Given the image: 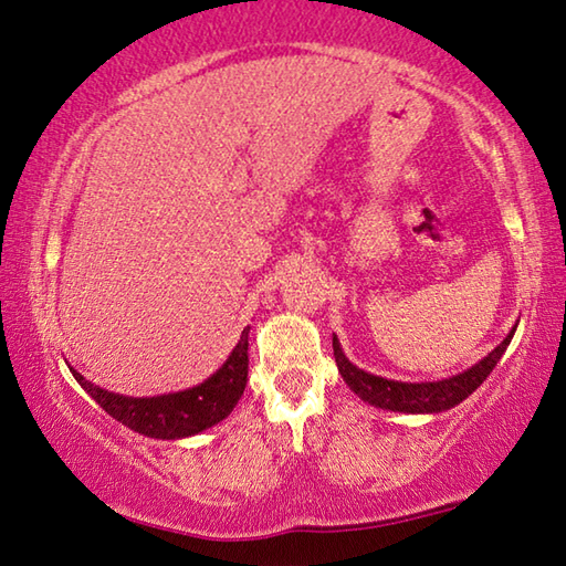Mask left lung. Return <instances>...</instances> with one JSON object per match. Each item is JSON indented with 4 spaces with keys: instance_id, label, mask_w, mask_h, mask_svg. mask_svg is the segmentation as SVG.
<instances>
[{
    "instance_id": "obj_1",
    "label": "left lung",
    "mask_w": 566,
    "mask_h": 566,
    "mask_svg": "<svg viewBox=\"0 0 566 566\" xmlns=\"http://www.w3.org/2000/svg\"><path fill=\"white\" fill-rule=\"evenodd\" d=\"M515 328H517V324L513 326L511 334L501 340V346H495L489 356L481 358L475 365H471L469 370L451 375V378H444V380H431V382L387 380V378H380V375L360 370L358 365H353L346 358V353H343L336 336H334V358H336L340 378L346 380V385L360 397L363 402L380 407V409H390V412L439 415V412H447V409H451V407L461 405L469 395L479 390L483 380L493 373L495 363L503 358L505 348L511 346Z\"/></svg>"
}]
</instances>
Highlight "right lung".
<instances>
[{
  "label": "right lung",
  "instance_id": "add662e5",
  "mask_svg": "<svg viewBox=\"0 0 566 566\" xmlns=\"http://www.w3.org/2000/svg\"><path fill=\"white\" fill-rule=\"evenodd\" d=\"M248 334L250 326L242 328L238 346L232 348L228 360L201 385L188 387L181 392L154 395V397H127L109 392L81 373L73 370V378L83 390L105 409L109 417L129 427L132 431L149 439H186L201 434L235 409L238 400L248 385Z\"/></svg>",
  "mask_w": 566,
  "mask_h": 566
}]
</instances>
